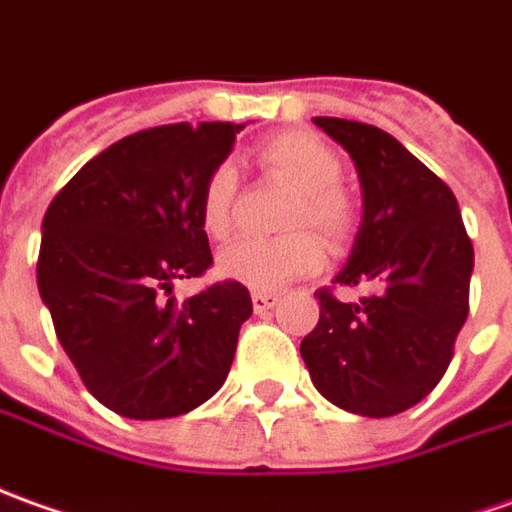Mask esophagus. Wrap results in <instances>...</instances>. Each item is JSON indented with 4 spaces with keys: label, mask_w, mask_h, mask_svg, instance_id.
<instances>
[{
    "label": "esophagus",
    "mask_w": 512,
    "mask_h": 512,
    "mask_svg": "<svg viewBox=\"0 0 512 512\" xmlns=\"http://www.w3.org/2000/svg\"><path fill=\"white\" fill-rule=\"evenodd\" d=\"M277 302H280V297L271 294V291H255V294H252V305H255L257 314H266V311H271Z\"/></svg>",
    "instance_id": "34e87169"
}]
</instances>
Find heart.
I'll use <instances>...</instances> for the list:
<instances>
[{"label":"heart","mask_w":512,"mask_h":512,"mask_svg":"<svg viewBox=\"0 0 512 512\" xmlns=\"http://www.w3.org/2000/svg\"><path fill=\"white\" fill-rule=\"evenodd\" d=\"M255 159L274 179L294 187L297 196L291 198L283 224L288 229H303L285 232L280 238H246L232 243L218 255V271L221 277L246 288L271 291L325 266V243L314 229L305 227H316L333 246H342L356 232L358 210L353 196L339 184L342 159L316 134H274L257 145ZM235 193L238 179L229 165H215L201 184L198 224L212 241H227L232 235Z\"/></svg>","instance_id":"heart-1"}]
</instances>
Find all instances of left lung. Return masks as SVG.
<instances>
[{
  "label": "left lung",
  "mask_w": 512,
  "mask_h": 512,
  "mask_svg": "<svg viewBox=\"0 0 512 512\" xmlns=\"http://www.w3.org/2000/svg\"><path fill=\"white\" fill-rule=\"evenodd\" d=\"M353 156L364 218L333 283L373 291L342 302L319 288V322L300 353L314 387L353 415L389 417L423 401L468 319L474 243L460 204L398 139L375 125L314 117Z\"/></svg>",
  "instance_id": "left-lung-1"
}]
</instances>
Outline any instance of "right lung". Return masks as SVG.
<instances>
[{
	"label": "right lung",
	"mask_w": 512,
	"mask_h": 512,
	"mask_svg": "<svg viewBox=\"0 0 512 512\" xmlns=\"http://www.w3.org/2000/svg\"><path fill=\"white\" fill-rule=\"evenodd\" d=\"M235 123L145 128L89 159L41 224L38 291L83 387L134 420L179 417L227 381L252 297L235 280L176 302L212 266L201 184Z\"/></svg>",
	"instance_id": "1"
}]
</instances>
